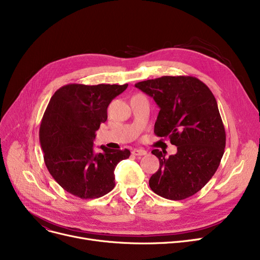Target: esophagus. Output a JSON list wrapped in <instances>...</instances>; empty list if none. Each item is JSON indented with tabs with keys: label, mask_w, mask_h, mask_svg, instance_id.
<instances>
[{
	"label": "esophagus",
	"mask_w": 260,
	"mask_h": 260,
	"mask_svg": "<svg viewBox=\"0 0 260 260\" xmlns=\"http://www.w3.org/2000/svg\"><path fill=\"white\" fill-rule=\"evenodd\" d=\"M132 154L136 155V156H144V155H146V151L145 149H141V148H135V149H133Z\"/></svg>",
	"instance_id": "obj_1"
}]
</instances>
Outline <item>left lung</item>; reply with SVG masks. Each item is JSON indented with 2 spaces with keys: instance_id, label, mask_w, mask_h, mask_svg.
Segmentation results:
<instances>
[{
  "instance_id": "left-lung-1",
  "label": "left lung",
  "mask_w": 260,
  "mask_h": 260,
  "mask_svg": "<svg viewBox=\"0 0 260 260\" xmlns=\"http://www.w3.org/2000/svg\"><path fill=\"white\" fill-rule=\"evenodd\" d=\"M135 86L160 108L154 133L177 146V153L169 157L153 149L160 166L149 178V187L171 200L193 196L210 181L224 153L225 131L214 94L190 76H163Z\"/></svg>"
}]
</instances>
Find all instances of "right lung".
<instances>
[{
	"label": "right lung",
	"mask_w": 260,
	"mask_h": 260,
	"mask_svg": "<svg viewBox=\"0 0 260 260\" xmlns=\"http://www.w3.org/2000/svg\"><path fill=\"white\" fill-rule=\"evenodd\" d=\"M128 84H67L51 97L40 125V143L50 175L81 199L99 198L115 186L114 171L128 149L101 145L93 152L95 131L107 120V107Z\"/></svg>",
	"instance_id": "1"
}]
</instances>
